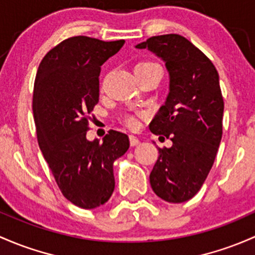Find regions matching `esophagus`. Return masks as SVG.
<instances>
[{"label":"esophagus","instance_id":"esophagus-1","mask_svg":"<svg viewBox=\"0 0 255 255\" xmlns=\"http://www.w3.org/2000/svg\"><path fill=\"white\" fill-rule=\"evenodd\" d=\"M129 143H130V146H136L139 144V139L136 138L135 135H129Z\"/></svg>","mask_w":255,"mask_h":255}]
</instances>
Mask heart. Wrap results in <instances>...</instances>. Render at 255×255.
<instances>
[{
  "mask_svg": "<svg viewBox=\"0 0 255 255\" xmlns=\"http://www.w3.org/2000/svg\"><path fill=\"white\" fill-rule=\"evenodd\" d=\"M150 66H157V64L155 62L146 61V62H140L136 64L135 68H139V67H150ZM123 122H125L126 126H128V127L130 128H134L136 126V119L134 116H126L125 119H123Z\"/></svg>",
  "mask_w": 255,
  "mask_h": 255,
  "instance_id": "b5f03b06",
  "label": "heart"
}]
</instances>
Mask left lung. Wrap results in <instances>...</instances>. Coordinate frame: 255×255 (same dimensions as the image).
Wrapping results in <instances>:
<instances>
[{
	"mask_svg": "<svg viewBox=\"0 0 255 255\" xmlns=\"http://www.w3.org/2000/svg\"><path fill=\"white\" fill-rule=\"evenodd\" d=\"M135 47L154 52L170 74V92L149 128L171 139L172 146L159 148L150 184L166 202H187L202 188L221 141L219 73L202 51L177 34L149 37Z\"/></svg>",
	"mask_w": 255,
	"mask_h": 255,
	"instance_id": "obj_1",
	"label": "left lung"
}]
</instances>
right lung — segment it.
Returning <instances> with one entry per match:
<instances>
[{"instance_id":"1","label":"right lung","mask_w":255,"mask_h":255,"mask_svg":"<svg viewBox=\"0 0 255 255\" xmlns=\"http://www.w3.org/2000/svg\"><path fill=\"white\" fill-rule=\"evenodd\" d=\"M125 40L73 36L50 50L35 77L33 114L37 143L64 198L83 209L105 204L115 189L114 162L129 148L125 133L87 139L99 103L101 66Z\"/></svg>"}]
</instances>
